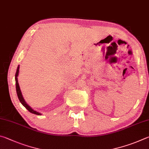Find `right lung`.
Here are the masks:
<instances>
[{
    "label": "right lung",
    "mask_w": 149,
    "mask_h": 149,
    "mask_svg": "<svg viewBox=\"0 0 149 149\" xmlns=\"http://www.w3.org/2000/svg\"><path fill=\"white\" fill-rule=\"evenodd\" d=\"M19 65H18V67L17 68L16 72H15V88H16V92H17L18 99H19V100L21 102V103H22V105L24 106L30 112V113L36 114V115H41V114L40 113H38V112H37V111L33 110V109L31 108L29 105H28L27 103L25 102L24 98L23 97L22 93V92H21V90H20V88H19V83H18V80H17V77H18V74H19Z\"/></svg>",
    "instance_id": "right-lung-1"
}]
</instances>
